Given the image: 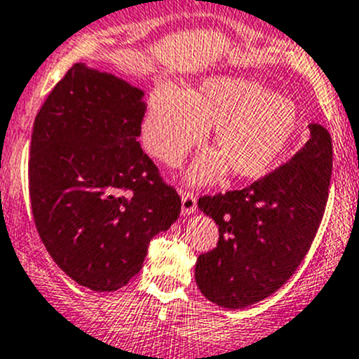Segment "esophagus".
<instances>
[{"mask_svg": "<svg viewBox=\"0 0 359 359\" xmlns=\"http://www.w3.org/2000/svg\"><path fill=\"white\" fill-rule=\"evenodd\" d=\"M182 194V214L191 215L193 212H196V196L193 193H186V191H180Z\"/></svg>", "mask_w": 359, "mask_h": 359, "instance_id": "obj_1", "label": "esophagus"}]
</instances>
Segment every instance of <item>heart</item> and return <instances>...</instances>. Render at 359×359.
<instances>
[{"label": "heart", "mask_w": 359, "mask_h": 359, "mask_svg": "<svg viewBox=\"0 0 359 359\" xmlns=\"http://www.w3.org/2000/svg\"><path fill=\"white\" fill-rule=\"evenodd\" d=\"M212 126L215 151L198 158L193 184H208L229 168L238 179H257L276 166L298 130V110L290 98L240 76L215 75L189 91L159 83L149 96L142 121L145 147L175 166Z\"/></svg>", "instance_id": "heart-1"}]
</instances>
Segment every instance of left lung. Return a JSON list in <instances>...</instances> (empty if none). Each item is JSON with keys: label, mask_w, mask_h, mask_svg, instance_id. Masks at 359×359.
Masks as SVG:
<instances>
[{"label": "left lung", "mask_w": 359, "mask_h": 359, "mask_svg": "<svg viewBox=\"0 0 359 359\" xmlns=\"http://www.w3.org/2000/svg\"><path fill=\"white\" fill-rule=\"evenodd\" d=\"M309 130L304 147L263 179L198 200L219 226L217 247L200 254L194 270L212 304L233 311L270 297L311 249L328 201L333 149L321 124Z\"/></svg>", "instance_id": "8db88e82"}]
</instances>
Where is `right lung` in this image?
I'll return each instance as SVG.
<instances>
[{"label": "right lung", "mask_w": 359, "mask_h": 359, "mask_svg": "<svg viewBox=\"0 0 359 359\" xmlns=\"http://www.w3.org/2000/svg\"><path fill=\"white\" fill-rule=\"evenodd\" d=\"M144 93L76 62L52 89L31 135L29 196L45 249L76 284L126 286L180 198L142 151Z\"/></svg>", "instance_id": "obj_1"}]
</instances>
